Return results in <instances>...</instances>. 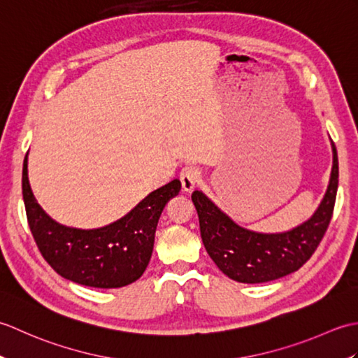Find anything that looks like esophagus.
Wrapping results in <instances>:
<instances>
[{"mask_svg":"<svg viewBox=\"0 0 358 358\" xmlns=\"http://www.w3.org/2000/svg\"><path fill=\"white\" fill-rule=\"evenodd\" d=\"M180 181H181V186H183V191L191 192L200 181L199 169H196V167H194V166L183 167V171L180 172Z\"/></svg>","mask_w":358,"mask_h":358,"instance_id":"esophagus-1","label":"esophagus"}]
</instances>
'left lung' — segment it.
Returning <instances> with one entry per match:
<instances>
[{"instance_id": "1", "label": "left lung", "mask_w": 358, "mask_h": 358, "mask_svg": "<svg viewBox=\"0 0 358 358\" xmlns=\"http://www.w3.org/2000/svg\"><path fill=\"white\" fill-rule=\"evenodd\" d=\"M332 146V171L320 206L291 231L263 234L241 227L206 194L195 191L192 201L200 220L203 245L224 275L240 283H266L299 271L320 245L328 229L338 187V157Z\"/></svg>"}]
</instances>
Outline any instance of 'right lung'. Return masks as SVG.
<instances>
[{"label":"right lung","instance_id":"obj_1","mask_svg":"<svg viewBox=\"0 0 358 358\" xmlns=\"http://www.w3.org/2000/svg\"><path fill=\"white\" fill-rule=\"evenodd\" d=\"M27 155L22 163V199L36 246L53 271L73 283L103 289L138 280L154 250L159 215L167 201L178 195L180 180L150 192L117 222L78 229L55 222L38 204L29 183Z\"/></svg>","mask_w":358,"mask_h":358}]
</instances>
